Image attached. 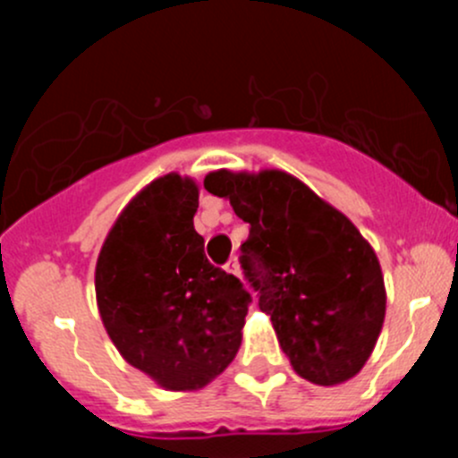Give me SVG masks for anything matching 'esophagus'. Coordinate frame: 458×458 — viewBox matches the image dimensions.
I'll return each instance as SVG.
<instances>
[{
	"mask_svg": "<svg viewBox=\"0 0 458 458\" xmlns=\"http://www.w3.org/2000/svg\"><path fill=\"white\" fill-rule=\"evenodd\" d=\"M225 272H230V275H234V276H242V266H239L237 259L233 257L228 263H225Z\"/></svg>",
	"mask_w": 458,
	"mask_h": 458,
	"instance_id": "1",
	"label": "esophagus"
}]
</instances>
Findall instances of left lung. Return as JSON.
<instances>
[{
    "instance_id": "8db88e82",
    "label": "left lung",
    "mask_w": 458,
    "mask_h": 458,
    "mask_svg": "<svg viewBox=\"0 0 458 458\" xmlns=\"http://www.w3.org/2000/svg\"><path fill=\"white\" fill-rule=\"evenodd\" d=\"M203 188L250 224L242 266L293 370L317 386L357 377L386 318L381 263L357 225L276 168H221Z\"/></svg>"
}]
</instances>
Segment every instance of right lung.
Segmentation results:
<instances>
[{"label":"right lung","mask_w":458,"mask_h":458,"mask_svg":"<svg viewBox=\"0 0 458 458\" xmlns=\"http://www.w3.org/2000/svg\"><path fill=\"white\" fill-rule=\"evenodd\" d=\"M199 186L168 173L119 212L97 257L101 323L126 363L170 392L201 390L237 357L250 294L195 230Z\"/></svg>","instance_id":"1"}]
</instances>
